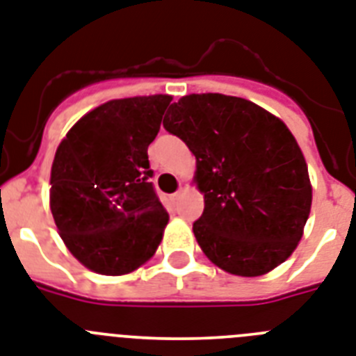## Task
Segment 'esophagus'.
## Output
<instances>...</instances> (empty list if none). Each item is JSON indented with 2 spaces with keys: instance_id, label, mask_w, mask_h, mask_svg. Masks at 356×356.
Wrapping results in <instances>:
<instances>
[{
  "instance_id": "1",
  "label": "esophagus",
  "mask_w": 356,
  "mask_h": 356,
  "mask_svg": "<svg viewBox=\"0 0 356 356\" xmlns=\"http://www.w3.org/2000/svg\"><path fill=\"white\" fill-rule=\"evenodd\" d=\"M181 193H184V189H181V187H180V189H178L175 194H172V198L178 200V198H180V194H181Z\"/></svg>"
}]
</instances>
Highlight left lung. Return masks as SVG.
Segmentation results:
<instances>
[{"instance_id": "obj_1", "label": "left lung", "mask_w": 356, "mask_h": 356, "mask_svg": "<svg viewBox=\"0 0 356 356\" xmlns=\"http://www.w3.org/2000/svg\"><path fill=\"white\" fill-rule=\"evenodd\" d=\"M163 127L196 156L205 209L193 232L225 272L257 277L288 259L312 209L308 165L281 118L239 97L185 95Z\"/></svg>"}]
</instances>
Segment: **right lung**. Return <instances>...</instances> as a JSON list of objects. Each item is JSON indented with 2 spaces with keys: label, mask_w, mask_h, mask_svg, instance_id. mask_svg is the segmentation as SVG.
Returning a JSON list of instances; mask_svg holds the SVG:
<instances>
[{
  "label": "right lung",
  "mask_w": 356,
  "mask_h": 356,
  "mask_svg": "<svg viewBox=\"0 0 356 356\" xmlns=\"http://www.w3.org/2000/svg\"><path fill=\"white\" fill-rule=\"evenodd\" d=\"M171 100H109L84 115L57 147L51 216L68 250L91 272H133L162 241L169 214L151 181L147 147Z\"/></svg>",
  "instance_id": "add662e5"
}]
</instances>
